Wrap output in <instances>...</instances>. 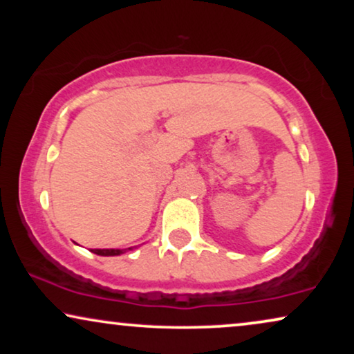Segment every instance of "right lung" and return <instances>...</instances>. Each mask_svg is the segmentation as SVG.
I'll return each instance as SVG.
<instances>
[{
  "label": "right lung",
  "mask_w": 354,
  "mask_h": 354,
  "mask_svg": "<svg viewBox=\"0 0 354 354\" xmlns=\"http://www.w3.org/2000/svg\"><path fill=\"white\" fill-rule=\"evenodd\" d=\"M132 250V248H129ZM95 254H100V256H119L125 253V250H93Z\"/></svg>",
  "instance_id": "obj_1"
}]
</instances>
